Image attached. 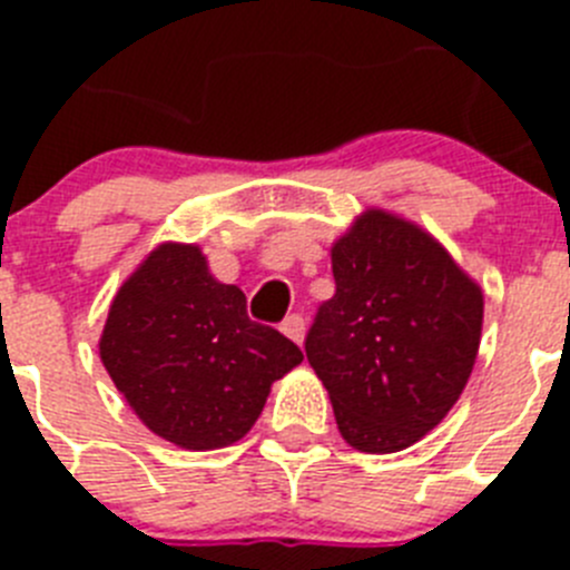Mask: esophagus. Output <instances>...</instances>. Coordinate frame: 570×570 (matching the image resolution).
<instances>
[{"instance_id": "1", "label": "esophagus", "mask_w": 570, "mask_h": 570, "mask_svg": "<svg viewBox=\"0 0 570 570\" xmlns=\"http://www.w3.org/2000/svg\"><path fill=\"white\" fill-rule=\"evenodd\" d=\"M282 334L294 340L296 345H302V340H305V320L299 314H291L288 320L282 322Z\"/></svg>"}]
</instances>
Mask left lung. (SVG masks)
Returning <instances> with one entry per match:
<instances>
[{"label": "left lung", "instance_id": "obj_1", "mask_svg": "<svg viewBox=\"0 0 570 570\" xmlns=\"http://www.w3.org/2000/svg\"><path fill=\"white\" fill-rule=\"evenodd\" d=\"M336 294L305 340L342 440L394 454L460 400L482 336V291L434 236L371 208L331 248Z\"/></svg>", "mask_w": 570, "mask_h": 570}]
</instances>
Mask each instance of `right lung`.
Here are the masks:
<instances>
[{
	"label": "right lung",
	"mask_w": 570,
	"mask_h": 570,
	"mask_svg": "<svg viewBox=\"0 0 570 570\" xmlns=\"http://www.w3.org/2000/svg\"><path fill=\"white\" fill-rule=\"evenodd\" d=\"M99 356L156 436L185 451L234 445L271 385L302 362L276 328L250 322L245 294L216 282L199 245L163 242L116 291Z\"/></svg>",
	"instance_id": "right-lung-1"
}]
</instances>
